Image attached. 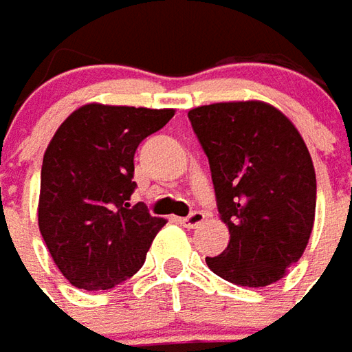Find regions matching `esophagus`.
<instances>
[{"instance_id": "1", "label": "esophagus", "mask_w": 352, "mask_h": 352, "mask_svg": "<svg viewBox=\"0 0 352 352\" xmlns=\"http://www.w3.org/2000/svg\"><path fill=\"white\" fill-rule=\"evenodd\" d=\"M204 221H205V214L199 213V211H193L192 214L178 219V223H180L182 226H186V228H195V226L201 225Z\"/></svg>"}]
</instances>
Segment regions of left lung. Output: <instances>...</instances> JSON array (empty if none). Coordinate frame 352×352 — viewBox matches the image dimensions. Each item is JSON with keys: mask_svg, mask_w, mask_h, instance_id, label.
<instances>
[{"mask_svg": "<svg viewBox=\"0 0 352 352\" xmlns=\"http://www.w3.org/2000/svg\"><path fill=\"white\" fill-rule=\"evenodd\" d=\"M211 166L217 207L230 242L209 270L240 287L287 275L312 234L316 172L292 122L259 100L217 102L188 112Z\"/></svg>", "mask_w": 352, "mask_h": 352, "instance_id": "left-lung-1", "label": "left lung"}]
</instances>
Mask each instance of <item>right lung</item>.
Segmentation results:
<instances>
[{
  "label": "right lung",
  "instance_id": "right-lung-1",
  "mask_svg": "<svg viewBox=\"0 0 352 352\" xmlns=\"http://www.w3.org/2000/svg\"><path fill=\"white\" fill-rule=\"evenodd\" d=\"M174 110L85 104L58 127L42 160L38 228L50 256L77 289L106 291L133 277L164 219L135 190L133 157Z\"/></svg>",
  "mask_w": 352,
  "mask_h": 352
}]
</instances>
